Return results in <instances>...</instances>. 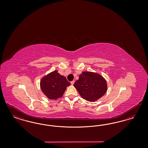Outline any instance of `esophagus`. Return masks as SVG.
I'll list each match as a JSON object with an SVG mask.
<instances>
[{
  "mask_svg": "<svg viewBox=\"0 0 148 148\" xmlns=\"http://www.w3.org/2000/svg\"><path fill=\"white\" fill-rule=\"evenodd\" d=\"M74 82H75V81H71V85H74Z\"/></svg>",
  "mask_w": 148,
  "mask_h": 148,
  "instance_id": "34e87169",
  "label": "esophagus"
}]
</instances>
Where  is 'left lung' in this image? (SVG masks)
<instances>
[{"label":"left lung","mask_w":148,"mask_h":148,"mask_svg":"<svg viewBox=\"0 0 148 148\" xmlns=\"http://www.w3.org/2000/svg\"><path fill=\"white\" fill-rule=\"evenodd\" d=\"M74 86L82 98L92 102L103 97L107 90L106 82L103 77L92 72H82Z\"/></svg>","instance_id":"1"}]
</instances>
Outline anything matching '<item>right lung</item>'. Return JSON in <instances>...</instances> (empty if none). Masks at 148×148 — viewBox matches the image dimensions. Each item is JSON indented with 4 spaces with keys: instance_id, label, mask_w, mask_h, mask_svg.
Returning <instances> with one entry per match:
<instances>
[{
    "instance_id": "obj_1",
    "label": "right lung",
    "mask_w": 148,
    "mask_h": 148,
    "mask_svg": "<svg viewBox=\"0 0 148 148\" xmlns=\"http://www.w3.org/2000/svg\"><path fill=\"white\" fill-rule=\"evenodd\" d=\"M71 85L66 78L56 71L43 77L40 81V88L49 99L55 100L62 96L67 86Z\"/></svg>"
}]
</instances>
